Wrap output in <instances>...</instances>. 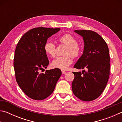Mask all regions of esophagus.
Instances as JSON below:
<instances>
[{"label":"esophagus","instance_id":"34e87169","mask_svg":"<svg viewBox=\"0 0 122 122\" xmlns=\"http://www.w3.org/2000/svg\"><path fill=\"white\" fill-rule=\"evenodd\" d=\"M66 73V71H62V74H65Z\"/></svg>","mask_w":122,"mask_h":122}]
</instances>
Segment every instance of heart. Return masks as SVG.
<instances>
[{"mask_svg":"<svg viewBox=\"0 0 122 122\" xmlns=\"http://www.w3.org/2000/svg\"><path fill=\"white\" fill-rule=\"evenodd\" d=\"M60 44L66 46L65 56H57L51 62V66L54 68H56L62 70L67 69L73 62V59L71 56H77L81 51V47L77 43L76 38L70 34H65L59 38ZM56 46L53 42L48 41L44 45V51L47 55L54 57L55 55Z\"/></svg>","mask_w":122,"mask_h":122,"instance_id":"obj_1","label":"heart"}]
</instances>
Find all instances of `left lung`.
Masks as SVG:
<instances>
[{
	"label": "left lung",
	"instance_id": "1",
	"mask_svg": "<svg viewBox=\"0 0 122 122\" xmlns=\"http://www.w3.org/2000/svg\"><path fill=\"white\" fill-rule=\"evenodd\" d=\"M83 37L84 50L74 68L87 69L73 72L74 94L82 101H91L98 98L108 83L110 74V55L106 41L96 32L90 30H75ZM85 73H83V72Z\"/></svg>",
	"mask_w": 122,
	"mask_h": 122
}]
</instances>
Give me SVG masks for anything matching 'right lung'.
Here are the masks:
<instances>
[{"mask_svg": "<svg viewBox=\"0 0 122 122\" xmlns=\"http://www.w3.org/2000/svg\"><path fill=\"white\" fill-rule=\"evenodd\" d=\"M60 28L37 27L28 30L18 42L14 58L16 81L23 92L35 100L51 95L61 75L59 68L41 71L49 65L44 45Z\"/></svg>", "mask_w": 122, "mask_h": 122, "instance_id": "obj_1", "label": "right lung"}]
</instances>
